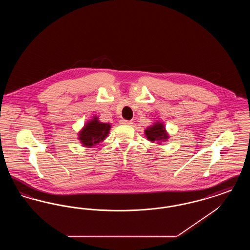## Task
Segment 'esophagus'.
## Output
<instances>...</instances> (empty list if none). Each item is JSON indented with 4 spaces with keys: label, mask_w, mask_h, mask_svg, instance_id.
<instances>
[{
    "label": "esophagus",
    "mask_w": 250,
    "mask_h": 250,
    "mask_svg": "<svg viewBox=\"0 0 250 250\" xmlns=\"http://www.w3.org/2000/svg\"><path fill=\"white\" fill-rule=\"evenodd\" d=\"M120 124L121 125H131L132 122L131 121H127V120L122 119L120 120Z\"/></svg>",
    "instance_id": "34e87169"
}]
</instances>
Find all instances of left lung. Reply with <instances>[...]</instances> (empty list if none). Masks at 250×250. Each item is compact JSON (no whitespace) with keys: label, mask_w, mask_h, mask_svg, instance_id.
<instances>
[{"label":"left lung","mask_w":250,"mask_h":250,"mask_svg":"<svg viewBox=\"0 0 250 250\" xmlns=\"http://www.w3.org/2000/svg\"><path fill=\"white\" fill-rule=\"evenodd\" d=\"M145 135L150 142L155 141H166L167 140V134L165 130L164 125L161 123H155L154 125L145 130Z\"/></svg>","instance_id":"8db88e82"}]
</instances>
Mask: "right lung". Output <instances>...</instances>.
<instances>
[{
	"instance_id": "add662e5",
	"label": "right lung",
	"mask_w": 250,
	"mask_h": 250,
	"mask_svg": "<svg viewBox=\"0 0 250 250\" xmlns=\"http://www.w3.org/2000/svg\"><path fill=\"white\" fill-rule=\"evenodd\" d=\"M110 129V125L100 123L95 117L92 121L87 123L83 129L80 132V140L84 146L91 147L103 141Z\"/></svg>"
}]
</instances>
